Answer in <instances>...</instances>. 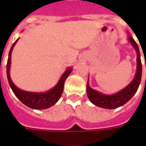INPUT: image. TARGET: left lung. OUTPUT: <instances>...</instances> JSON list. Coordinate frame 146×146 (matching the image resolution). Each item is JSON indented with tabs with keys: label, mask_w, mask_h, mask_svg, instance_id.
<instances>
[{
	"label": "left lung",
	"mask_w": 146,
	"mask_h": 146,
	"mask_svg": "<svg viewBox=\"0 0 146 146\" xmlns=\"http://www.w3.org/2000/svg\"><path fill=\"white\" fill-rule=\"evenodd\" d=\"M128 40L132 44V46L136 49L137 52V73L132 81L123 89L113 95H106L103 93H101L91 88L88 81L87 83V94L89 98L90 102L93 103L95 106L105 108V109H115L118 108L119 106H123L127 103L131 98L133 97V95L137 93L141 80V73H142V65L141 61V55L140 51L138 48L137 44L133 40L132 36H128ZM146 67V65H145Z\"/></svg>",
	"instance_id": "left-lung-1"
}]
</instances>
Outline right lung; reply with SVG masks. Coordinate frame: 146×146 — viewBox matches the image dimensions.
Listing matches in <instances>:
<instances>
[{"label":"right lung","mask_w":146,"mask_h":146,"mask_svg":"<svg viewBox=\"0 0 146 146\" xmlns=\"http://www.w3.org/2000/svg\"><path fill=\"white\" fill-rule=\"evenodd\" d=\"M19 40V39H18ZM18 40L13 44L12 47L9 53V58L6 66V72H7V78H8L9 84L11 88L12 91L14 92L15 96L19 99L23 103L27 106L30 107L31 109L42 110L47 109L48 107L53 106L61 98L62 93L63 91L64 83L66 78L72 71V69L69 67L65 71L61 76L58 83L50 90L45 93H32V92H27L22 89H19L18 87L14 85L13 81L11 80L10 75H9V69H10V63H11V53L14 48L15 44L17 43Z\"/></svg>","instance_id":"1"}]
</instances>
